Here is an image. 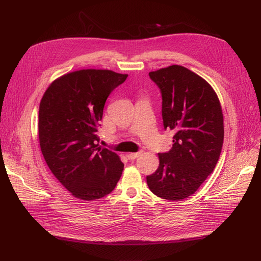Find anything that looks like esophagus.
Returning a JSON list of instances; mask_svg holds the SVG:
<instances>
[{
  "label": "esophagus",
  "instance_id": "esophagus-1",
  "mask_svg": "<svg viewBox=\"0 0 261 261\" xmlns=\"http://www.w3.org/2000/svg\"><path fill=\"white\" fill-rule=\"evenodd\" d=\"M141 155H142V151H140V152H131V153L127 154L129 160H135V159L141 156Z\"/></svg>",
  "mask_w": 261,
  "mask_h": 261
}]
</instances>
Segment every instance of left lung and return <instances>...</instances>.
Instances as JSON below:
<instances>
[{
	"instance_id": "8db88e82",
	"label": "left lung",
	"mask_w": 261,
	"mask_h": 261,
	"mask_svg": "<svg viewBox=\"0 0 261 261\" xmlns=\"http://www.w3.org/2000/svg\"><path fill=\"white\" fill-rule=\"evenodd\" d=\"M161 89L164 128L175 132L172 149L159 153L147 176L158 197L180 200L194 194L213 172L222 151L224 118L219 97L201 76L180 65L149 72Z\"/></svg>"
}]
</instances>
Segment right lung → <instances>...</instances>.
<instances>
[{
	"mask_svg": "<svg viewBox=\"0 0 261 261\" xmlns=\"http://www.w3.org/2000/svg\"><path fill=\"white\" fill-rule=\"evenodd\" d=\"M128 74L81 69L55 79L44 92L38 139L50 171L75 198L95 200L115 189L123 171L117 153L99 146L97 128L111 92Z\"/></svg>",
	"mask_w": 261,
	"mask_h": 261,
	"instance_id": "obj_1",
	"label": "right lung"
}]
</instances>
